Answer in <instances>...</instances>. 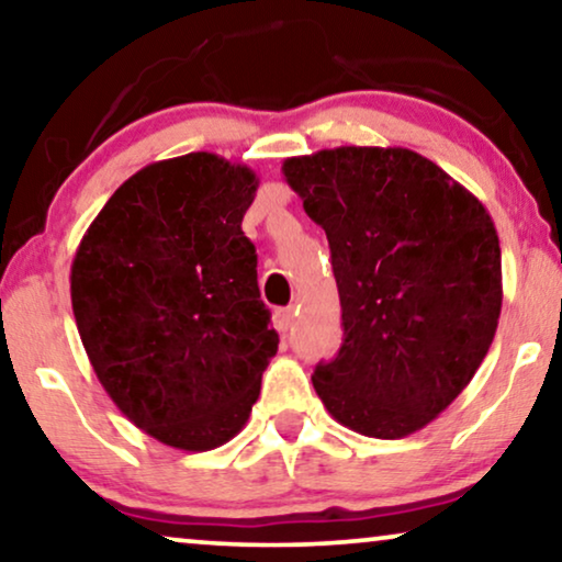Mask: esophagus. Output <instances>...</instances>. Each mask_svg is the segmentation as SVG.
<instances>
[{
    "label": "esophagus",
    "mask_w": 562,
    "mask_h": 562,
    "mask_svg": "<svg viewBox=\"0 0 562 562\" xmlns=\"http://www.w3.org/2000/svg\"><path fill=\"white\" fill-rule=\"evenodd\" d=\"M291 322H294V306H286V310L276 312V325H279V329H283V333L291 327Z\"/></svg>",
    "instance_id": "esophagus-1"
}]
</instances>
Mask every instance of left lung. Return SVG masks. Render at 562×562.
I'll use <instances>...</instances> for the list:
<instances>
[{
	"label": "left lung",
	"mask_w": 562,
	"mask_h": 562,
	"mask_svg": "<svg viewBox=\"0 0 562 562\" xmlns=\"http://www.w3.org/2000/svg\"><path fill=\"white\" fill-rule=\"evenodd\" d=\"M325 229L342 345L312 383L352 432L396 440L448 409L502 314V248L479 199L409 148L342 145L283 160Z\"/></svg>",
	"instance_id": "obj_1"
}]
</instances>
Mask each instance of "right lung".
<instances>
[{"mask_svg":"<svg viewBox=\"0 0 562 562\" xmlns=\"http://www.w3.org/2000/svg\"><path fill=\"white\" fill-rule=\"evenodd\" d=\"M258 176L214 153L158 160L122 183L81 237L71 304L117 409L176 450L240 432L279 350L243 233Z\"/></svg>","mask_w":562,"mask_h":562,"instance_id":"obj_1","label":"right lung"}]
</instances>
